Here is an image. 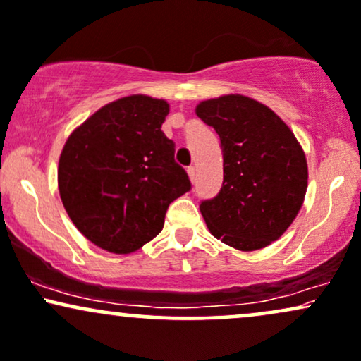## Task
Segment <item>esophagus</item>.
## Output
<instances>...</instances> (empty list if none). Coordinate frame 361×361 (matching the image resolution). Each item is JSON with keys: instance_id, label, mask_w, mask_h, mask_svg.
<instances>
[{"instance_id": "34e87169", "label": "esophagus", "mask_w": 361, "mask_h": 361, "mask_svg": "<svg viewBox=\"0 0 361 361\" xmlns=\"http://www.w3.org/2000/svg\"><path fill=\"white\" fill-rule=\"evenodd\" d=\"M186 173H188V176H190V181H192V183H195V168L193 166H190L188 169H186Z\"/></svg>"}]
</instances>
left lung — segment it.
I'll return each mask as SVG.
<instances>
[{
  "label": "left lung",
  "instance_id": "left-lung-1",
  "mask_svg": "<svg viewBox=\"0 0 361 361\" xmlns=\"http://www.w3.org/2000/svg\"><path fill=\"white\" fill-rule=\"evenodd\" d=\"M195 111L220 136L224 154L222 190L200 205L208 230L237 250L264 249L301 210L305 151L274 111L245 95L208 99Z\"/></svg>",
  "mask_w": 361,
  "mask_h": 361
}]
</instances>
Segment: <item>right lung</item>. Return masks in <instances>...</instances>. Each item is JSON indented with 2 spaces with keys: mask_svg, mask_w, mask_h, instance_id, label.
<instances>
[{
  "mask_svg": "<svg viewBox=\"0 0 361 361\" xmlns=\"http://www.w3.org/2000/svg\"><path fill=\"white\" fill-rule=\"evenodd\" d=\"M163 99L128 95L94 112L68 136L59 159V192L85 238L129 254L163 230L169 203L190 192L161 124Z\"/></svg>",
  "mask_w": 361,
  "mask_h": 361,
  "instance_id": "add662e5",
  "label": "right lung"
}]
</instances>
